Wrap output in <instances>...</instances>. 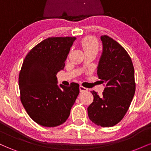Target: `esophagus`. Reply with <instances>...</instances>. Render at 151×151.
Returning <instances> with one entry per match:
<instances>
[{"mask_svg":"<svg viewBox=\"0 0 151 151\" xmlns=\"http://www.w3.org/2000/svg\"><path fill=\"white\" fill-rule=\"evenodd\" d=\"M79 90H80L81 92H84V91H86L88 90L87 88L84 87V86L80 85L79 86Z\"/></svg>","mask_w":151,"mask_h":151,"instance_id":"1","label":"esophagus"}]
</instances>
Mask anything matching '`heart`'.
I'll list each match as a JSON object with an SVG mask.
<instances>
[{
    "label": "heart",
    "mask_w": 151,
    "mask_h": 151,
    "mask_svg": "<svg viewBox=\"0 0 151 151\" xmlns=\"http://www.w3.org/2000/svg\"><path fill=\"white\" fill-rule=\"evenodd\" d=\"M81 46L84 52H97L99 50L98 42L94 37H86L81 40Z\"/></svg>",
    "instance_id": "heart-1"
}]
</instances>
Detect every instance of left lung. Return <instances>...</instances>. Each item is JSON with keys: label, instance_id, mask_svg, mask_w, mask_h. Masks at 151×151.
<instances>
[{"label": "left lung", "instance_id": "1", "mask_svg": "<svg viewBox=\"0 0 151 151\" xmlns=\"http://www.w3.org/2000/svg\"><path fill=\"white\" fill-rule=\"evenodd\" d=\"M101 40L97 74L105 88L101 96L91 91L93 101L87 108L88 116L96 125L111 127L124 118L134 96V68L129 54L116 41L107 35Z\"/></svg>", "mask_w": 151, "mask_h": 151}]
</instances>
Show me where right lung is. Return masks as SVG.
<instances>
[{
    "label": "right lung",
    "mask_w": 151,
    "mask_h": 151,
    "mask_svg": "<svg viewBox=\"0 0 151 151\" xmlns=\"http://www.w3.org/2000/svg\"><path fill=\"white\" fill-rule=\"evenodd\" d=\"M74 37H49L26 55L19 74L20 99L34 121L45 127L61 125L68 119L79 93V85H58L56 74L65 62Z\"/></svg>",
    "instance_id": "right-lung-1"
}]
</instances>
